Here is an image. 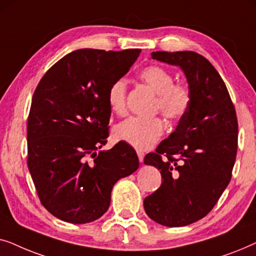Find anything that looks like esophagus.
<instances>
[{
    "label": "esophagus",
    "mask_w": 256,
    "mask_h": 256,
    "mask_svg": "<svg viewBox=\"0 0 256 256\" xmlns=\"http://www.w3.org/2000/svg\"><path fill=\"white\" fill-rule=\"evenodd\" d=\"M138 156L140 162L143 163V160H144V152H141V150H138Z\"/></svg>",
    "instance_id": "34e87169"
}]
</instances>
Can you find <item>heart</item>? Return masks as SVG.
I'll return each mask as SVG.
<instances>
[{
	"label": "heart",
	"mask_w": 256,
	"mask_h": 256,
	"mask_svg": "<svg viewBox=\"0 0 256 256\" xmlns=\"http://www.w3.org/2000/svg\"><path fill=\"white\" fill-rule=\"evenodd\" d=\"M140 79L156 93L155 110H160L170 120H180L188 110L191 94L186 86L174 84V76L160 66H148L140 72ZM127 82L118 79L108 88L107 102L116 115L126 113ZM164 132V124L160 118H128L115 127L114 135L136 149L146 150L155 144Z\"/></svg>",
	"instance_id": "1"
}]
</instances>
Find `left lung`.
I'll use <instances>...</instances> for the list:
<instances>
[{"label":"left lung","instance_id":"left-lung-1","mask_svg":"<svg viewBox=\"0 0 256 256\" xmlns=\"http://www.w3.org/2000/svg\"><path fill=\"white\" fill-rule=\"evenodd\" d=\"M152 58L184 72L191 104L174 132L144 157L163 182L143 205L154 222L182 227L204 218L230 183L238 149L236 113L222 76L202 54L157 51Z\"/></svg>","mask_w":256,"mask_h":256}]
</instances>
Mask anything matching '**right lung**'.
Wrapping results in <instances>:
<instances>
[{
	"mask_svg": "<svg viewBox=\"0 0 256 256\" xmlns=\"http://www.w3.org/2000/svg\"><path fill=\"white\" fill-rule=\"evenodd\" d=\"M141 50L80 48L40 79L28 118V168L45 208L62 222L87 224L107 212L120 178L138 169L136 152L107 143V93Z\"/></svg>",
	"mask_w": 256,
	"mask_h": 256,
	"instance_id": "add662e5",
	"label": "right lung"
}]
</instances>
